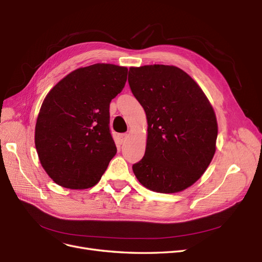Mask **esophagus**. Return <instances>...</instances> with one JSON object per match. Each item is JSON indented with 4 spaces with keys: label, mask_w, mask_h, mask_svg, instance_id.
<instances>
[{
    "label": "esophagus",
    "mask_w": 262,
    "mask_h": 262,
    "mask_svg": "<svg viewBox=\"0 0 262 262\" xmlns=\"http://www.w3.org/2000/svg\"><path fill=\"white\" fill-rule=\"evenodd\" d=\"M127 137H128L127 134H119V135H118V139H119L120 143H124L125 140L127 139Z\"/></svg>",
    "instance_id": "obj_1"
}]
</instances>
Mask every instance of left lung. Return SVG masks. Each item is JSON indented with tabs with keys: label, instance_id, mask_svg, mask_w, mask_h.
Here are the masks:
<instances>
[{
	"label": "left lung",
	"instance_id": "obj_1",
	"mask_svg": "<svg viewBox=\"0 0 262 262\" xmlns=\"http://www.w3.org/2000/svg\"><path fill=\"white\" fill-rule=\"evenodd\" d=\"M130 91L148 121L143 158L133 170L146 188L161 193L187 189L201 178L216 151V115L201 87L173 66L129 68Z\"/></svg>",
	"mask_w": 262,
	"mask_h": 262
}]
</instances>
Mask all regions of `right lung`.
<instances>
[{
	"label": "right lung",
	"mask_w": 262,
	"mask_h": 262,
	"mask_svg": "<svg viewBox=\"0 0 262 262\" xmlns=\"http://www.w3.org/2000/svg\"><path fill=\"white\" fill-rule=\"evenodd\" d=\"M127 68L96 63L68 74L47 94L35 125V148L57 185L87 189L116 154L110 102L124 89Z\"/></svg>",
	"instance_id": "right-lung-1"
}]
</instances>
